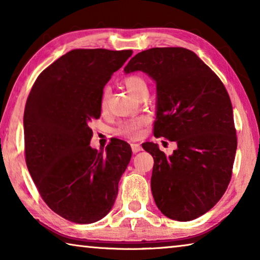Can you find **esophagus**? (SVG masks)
Listing matches in <instances>:
<instances>
[{
	"instance_id": "esophagus-1",
	"label": "esophagus",
	"mask_w": 260,
	"mask_h": 260,
	"mask_svg": "<svg viewBox=\"0 0 260 260\" xmlns=\"http://www.w3.org/2000/svg\"><path fill=\"white\" fill-rule=\"evenodd\" d=\"M131 147H132V151H133L134 153L142 150V147H141L139 143H132Z\"/></svg>"
}]
</instances>
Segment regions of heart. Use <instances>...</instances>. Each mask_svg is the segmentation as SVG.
<instances>
[{"label":"heart","mask_w":260,"mask_h":260,"mask_svg":"<svg viewBox=\"0 0 260 260\" xmlns=\"http://www.w3.org/2000/svg\"><path fill=\"white\" fill-rule=\"evenodd\" d=\"M124 83L132 95L139 98L140 94L144 90H148V85L146 80L142 77L136 76H128L124 79ZM109 104V91L107 89L103 90L102 95H101L100 100V108L102 111L107 110ZM147 124V118L144 117H135L132 119L125 120L119 124V126L116 128V134L122 136V138L127 139H135L141 134V129L142 127Z\"/></svg>","instance_id":"1"}]
</instances>
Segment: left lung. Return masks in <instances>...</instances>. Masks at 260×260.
<instances>
[{"label":"left lung","mask_w":260,"mask_h":260,"mask_svg":"<svg viewBox=\"0 0 260 260\" xmlns=\"http://www.w3.org/2000/svg\"><path fill=\"white\" fill-rule=\"evenodd\" d=\"M124 71H142L156 81L153 134L178 144L171 156L155 143L142 144L153 157L157 208L178 221L201 217L225 193L235 159L236 129L225 86L195 52L181 47L141 51Z\"/></svg>","instance_id":"1"}]
</instances>
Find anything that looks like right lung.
<instances>
[{"label": "right lung", "mask_w": 260, "mask_h": 260, "mask_svg": "<svg viewBox=\"0 0 260 260\" xmlns=\"http://www.w3.org/2000/svg\"><path fill=\"white\" fill-rule=\"evenodd\" d=\"M132 50L74 49L40 73L24 112L25 159L46 204L76 223H93L112 209L131 146L113 140L105 151L90 146L89 122L101 116L110 78Z\"/></svg>", "instance_id": "right-lung-1"}]
</instances>
